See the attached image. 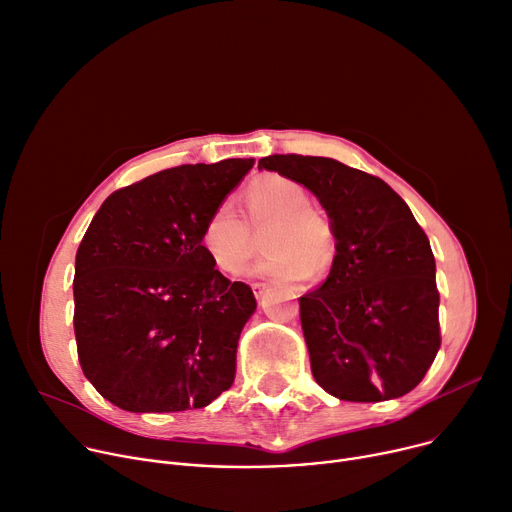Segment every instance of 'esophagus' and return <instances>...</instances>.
Returning a JSON list of instances; mask_svg holds the SVG:
<instances>
[{
    "label": "esophagus",
    "mask_w": 512,
    "mask_h": 512,
    "mask_svg": "<svg viewBox=\"0 0 512 512\" xmlns=\"http://www.w3.org/2000/svg\"><path fill=\"white\" fill-rule=\"evenodd\" d=\"M251 288H253V294H255L257 298H261V296L265 294V290H267V284H263V282H253Z\"/></svg>",
    "instance_id": "obj_1"
}]
</instances>
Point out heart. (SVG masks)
I'll use <instances>...</instances> for the list:
<instances>
[{
    "label": "heart",
    "instance_id": "heart-1",
    "mask_svg": "<svg viewBox=\"0 0 512 512\" xmlns=\"http://www.w3.org/2000/svg\"><path fill=\"white\" fill-rule=\"evenodd\" d=\"M249 224L228 203L210 212L199 232V247L222 274L238 276L255 253V236L248 228L263 230L267 251L253 271L257 276L298 282L317 280L335 261L337 234L331 218L311 206L309 191L290 177L267 173L243 193Z\"/></svg>",
    "mask_w": 512,
    "mask_h": 512
}]
</instances>
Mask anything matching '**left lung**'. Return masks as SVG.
<instances>
[{
    "instance_id": "1",
    "label": "left lung",
    "mask_w": 512,
    "mask_h": 512,
    "mask_svg": "<svg viewBox=\"0 0 512 512\" xmlns=\"http://www.w3.org/2000/svg\"><path fill=\"white\" fill-rule=\"evenodd\" d=\"M259 168L315 193L335 226L329 276L298 300L315 381L344 401L410 393L440 348L436 263L412 210L379 177L333 158L274 154Z\"/></svg>"
}]
</instances>
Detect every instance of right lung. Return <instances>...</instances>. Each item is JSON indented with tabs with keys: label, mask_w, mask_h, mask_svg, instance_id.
I'll use <instances>...</instances> for the list:
<instances>
[{
	"label": "right lung",
	"mask_w": 512,
	"mask_h": 512,
	"mask_svg": "<svg viewBox=\"0 0 512 512\" xmlns=\"http://www.w3.org/2000/svg\"><path fill=\"white\" fill-rule=\"evenodd\" d=\"M253 158L183 164L111 193L76 253L74 331L94 389L125 412H183L230 389L257 309L199 247Z\"/></svg>",
	"instance_id": "add662e5"
}]
</instances>
